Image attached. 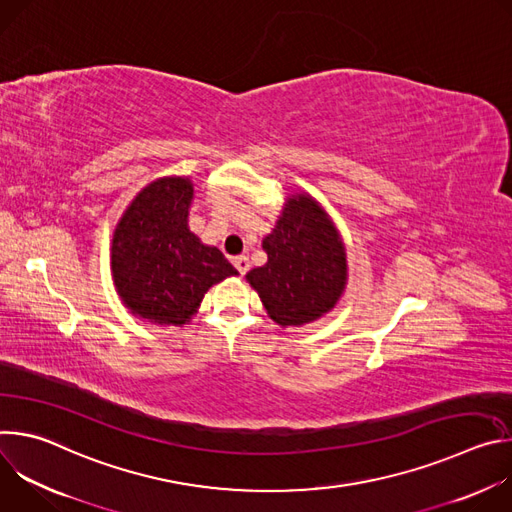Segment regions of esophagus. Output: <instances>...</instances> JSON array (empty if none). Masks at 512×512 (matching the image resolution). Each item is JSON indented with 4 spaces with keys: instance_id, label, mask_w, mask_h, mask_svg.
Masks as SVG:
<instances>
[{
    "instance_id": "1",
    "label": "esophagus",
    "mask_w": 512,
    "mask_h": 512,
    "mask_svg": "<svg viewBox=\"0 0 512 512\" xmlns=\"http://www.w3.org/2000/svg\"><path fill=\"white\" fill-rule=\"evenodd\" d=\"M233 265L237 267V271H239L241 275H245V273L249 271V267H251V261H249L247 255H239V257L233 259Z\"/></svg>"
}]
</instances>
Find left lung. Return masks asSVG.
Masks as SVG:
<instances>
[{
	"mask_svg": "<svg viewBox=\"0 0 512 512\" xmlns=\"http://www.w3.org/2000/svg\"><path fill=\"white\" fill-rule=\"evenodd\" d=\"M263 251L267 263L251 269L247 281L273 322L302 326L334 308L346 283V253L312 196L287 200Z\"/></svg>",
	"mask_w": 512,
	"mask_h": 512,
	"instance_id": "8db88e82",
	"label": "left lung"
}]
</instances>
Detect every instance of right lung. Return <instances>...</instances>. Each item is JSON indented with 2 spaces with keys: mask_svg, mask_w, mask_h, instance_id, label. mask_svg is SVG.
Wrapping results in <instances>:
<instances>
[{
  "mask_svg": "<svg viewBox=\"0 0 512 512\" xmlns=\"http://www.w3.org/2000/svg\"><path fill=\"white\" fill-rule=\"evenodd\" d=\"M192 196L188 178L156 180L135 196L113 235L119 296L133 314L156 324H186L210 285L237 275L221 251L190 233Z\"/></svg>",
  "mask_w": 512,
  "mask_h": 512,
  "instance_id": "1",
  "label": "right lung"
}]
</instances>
